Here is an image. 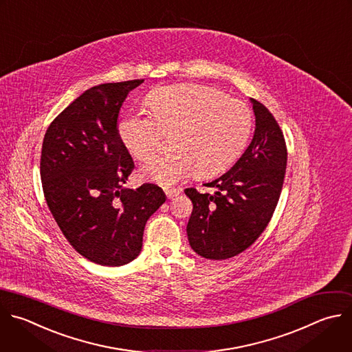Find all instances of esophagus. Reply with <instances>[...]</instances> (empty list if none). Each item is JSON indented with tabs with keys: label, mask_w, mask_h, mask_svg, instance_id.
Here are the masks:
<instances>
[{
	"label": "esophagus",
	"mask_w": 352,
	"mask_h": 352,
	"mask_svg": "<svg viewBox=\"0 0 352 352\" xmlns=\"http://www.w3.org/2000/svg\"><path fill=\"white\" fill-rule=\"evenodd\" d=\"M164 192H166V196H167L168 199H174V197L178 196L182 190H181L179 188H170V189H166Z\"/></svg>",
	"instance_id": "1"
}]
</instances>
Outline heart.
Instances as JSON below:
<instances>
[{"label":"heart","instance_id":"obj_1","mask_svg":"<svg viewBox=\"0 0 352 352\" xmlns=\"http://www.w3.org/2000/svg\"><path fill=\"white\" fill-rule=\"evenodd\" d=\"M151 114L135 113L120 123V138L138 160L153 155L163 134H174L167 155L151 157L141 177L163 186L225 171L242 155L253 130L250 107L197 84L160 88L149 96Z\"/></svg>","mask_w":352,"mask_h":352}]
</instances>
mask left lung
Returning a JSON list of instances; mask_svg holds the SVG:
<instances>
[{"mask_svg": "<svg viewBox=\"0 0 352 352\" xmlns=\"http://www.w3.org/2000/svg\"><path fill=\"white\" fill-rule=\"evenodd\" d=\"M256 131L228 173L204 184L214 193L186 188L193 210L186 226L190 248L201 257L226 260L250 248L268 226L282 192L287 148L272 113L252 99Z\"/></svg>", "mask_w": 352, "mask_h": 352, "instance_id": "8db88e82", "label": "left lung"}]
</instances>
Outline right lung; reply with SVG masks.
<instances>
[{
  "instance_id": "add662e5",
  "label": "right lung",
  "mask_w": 352,
  "mask_h": 352,
  "mask_svg": "<svg viewBox=\"0 0 352 352\" xmlns=\"http://www.w3.org/2000/svg\"><path fill=\"white\" fill-rule=\"evenodd\" d=\"M142 82L87 89L55 117L43 141L40 174L48 208L73 249L99 265L137 258L146 221L166 201L155 184L124 186L134 162L117 119L127 95Z\"/></svg>"
}]
</instances>
